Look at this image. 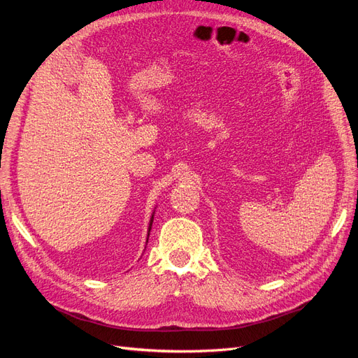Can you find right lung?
Segmentation results:
<instances>
[{
	"label": "right lung",
	"instance_id": "right-lung-1",
	"mask_svg": "<svg viewBox=\"0 0 358 358\" xmlns=\"http://www.w3.org/2000/svg\"><path fill=\"white\" fill-rule=\"evenodd\" d=\"M152 222H154V215H152V218H150V222H149V231H150V227H152ZM148 239H149V233H148ZM146 243H148V241H146Z\"/></svg>",
	"mask_w": 358,
	"mask_h": 358
}]
</instances>
